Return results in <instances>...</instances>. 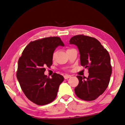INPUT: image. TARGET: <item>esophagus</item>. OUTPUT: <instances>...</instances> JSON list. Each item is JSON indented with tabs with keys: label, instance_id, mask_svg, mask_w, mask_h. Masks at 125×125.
I'll return each mask as SVG.
<instances>
[{
	"label": "esophagus",
	"instance_id": "esophagus-1",
	"mask_svg": "<svg viewBox=\"0 0 125 125\" xmlns=\"http://www.w3.org/2000/svg\"><path fill=\"white\" fill-rule=\"evenodd\" d=\"M71 76H72L70 75H64V78L65 79H69V78H70Z\"/></svg>",
	"mask_w": 125,
	"mask_h": 125
}]
</instances>
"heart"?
<instances>
[{
	"label": "heart",
	"mask_w": 125,
	"mask_h": 125,
	"mask_svg": "<svg viewBox=\"0 0 125 125\" xmlns=\"http://www.w3.org/2000/svg\"><path fill=\"white\" fill-rule=\"evenodd\" d=\"M54 56H55V53H53V57H54Z\"/></svg>",
	"instance_id": "b5f03b06"
}]
</instances>
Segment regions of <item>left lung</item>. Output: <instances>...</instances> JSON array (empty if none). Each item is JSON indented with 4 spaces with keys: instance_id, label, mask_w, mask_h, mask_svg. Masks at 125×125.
<instances>
[{
    "instance_id": "8db88e82",
    "label": "left lung",
    "mask_w": 125,
    "mask_h": 125,
    "mask_svg": "<svg viewBox=\"0 0 125 125\" xmlns=\"http://www.w3.org/2000/svg\"><path fill=\"white\" fill-rule=\"evenodd\" d=\"M79 49L81 65L88 68V77L77 76L79 83L74 89L76 95L85 101H92L102 95L108 87L112 74L111 58L108 51L93 37L74 36L69 41Z\"/></svg>"
}]
</instances>
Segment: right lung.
<instances>
[{"label":"right lung","mask_w":125,"mask_h":125,"mask_svg":"<svg viewBox=\"0 0 125 125\" xmlns=\"http://www.w3.org/2000/svg\"><path fill=\"white\" fill-rule=\"evenodd\" d=\"M58 46L64 44L57 37L31 42L19 58L17 79L27 98L38 105L53 101L64 80L63 76L56 73L51 79L44 75L45 67L52 65L53 53Z\"/></svg>","instance_id":"add662e5"}]
</instances>
